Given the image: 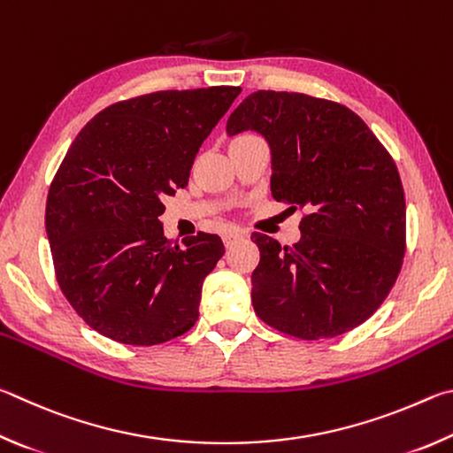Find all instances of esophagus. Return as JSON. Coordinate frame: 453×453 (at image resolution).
<instances>
[{
  "instance_id": "esophagus-1",
  "label": "esophagus",
  "mask_w": 453,
  "mask_h": 453,
  "mask_svg": "<svg viewBox=\"0 0 453 453\" xmlns=\"http://www.w3.org/2000/svg\"><path fill=\"white\" fill-rule=\"evenodd\" d=\"M242 236H244V234H242L241 231H228V233L222 234V242H225V247H233V244H234L236 241H241Z\"/></svg>"
}]
</instances>
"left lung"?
<instances>
[{"instance_id": "1", "label": "left lung", "mask_w": 453, "mask_h": 453, "mask_svg": "<svg viewBox=\"0 0 453 453\" xmlns=\"http://www.w3.org/2000/svg\"><path fill=\"white\" fill-rule=\"evenodd\" d=\"M271 145V190L306 209L292 247L252 233L260 263L252 306L268 326L300 340L360 326L390 295L406 252V198L386 147L340 103L304 93L257 91L226 121Z\"/></svg>"}]
</instances>
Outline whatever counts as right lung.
Returning <instances> with one entry per match:
<instances>
[{
	"label": "right lung",
	"mask_w": 453,
	"mask_h": 453,
	"mask_svg": "<svg viewBox=\"0 0 453 453\" xmlns=\"http://www.w3.org/2000/svg\"><path fill=\"white\" fill-rule=\"evenodd\" d=\"M241 87L155 91L95 115L51 180L45 231L63 296L115 342L155 346L195 326L206 274L225 247L196 233L163 234L161 198L190 166Z\"/></svg>",
	"instance_id": "obj_1"
}]
</instances>
